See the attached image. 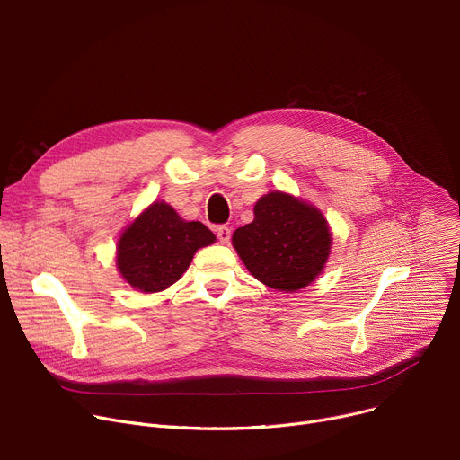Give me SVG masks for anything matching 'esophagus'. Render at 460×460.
I'll return each instance as SVG.
<instances>
[{"label": "esophagus", "instance_id": "34e87169", "mask_svg": "<svg viewBox=\"0 0 460 460\" xmlns=\"http://www.w3.org/2000/svg\"><path fill=\"white\" fill-rule=\"evenodd\" d=\"M217 234H218V238H220L222 243H229V240H231V229H229L227 226H218V227H217Z\"/></svg>", "mask_w": 460, "mask_h": 460}]
</instances>
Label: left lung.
Listing matches in <instances>:
<instances>
[{
    "label": "left lung",
    "mask_w": 460,
    "mask_h": 460,
    "mask_svg": "<svg viewBox=\"0 0 460 460\" xmlns=\"http://www.w3.org/2000/svg\"><path fill=\"white\" fill-rule=\"evenodd\" d=\"M233 246L255 279L275 290L296 292L322 271L331 233L313 205L270 192L255 203V220L234 231Z\"/></svg>",
    "instance_id": "left-lung-1"
}]
</instances>
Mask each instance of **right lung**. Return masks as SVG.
<instances>
[{
	"label": "right lung",
	"instance_id": "1",
	"mask_svg": "<svg viewBox=\"0 0 460 460\" xmlns=\"http://www.w3.org/2000/svg\"><path fill=\"white\" fill-rule=\"evenodd\" d=\"M217 240L201 222H185L164 201L149 205L118 242L116 264L140 292H161L173 285L199 248Z\"/></svg>",
	"mask_w": 460,
	"mask_h": 460
}]
</instances>
